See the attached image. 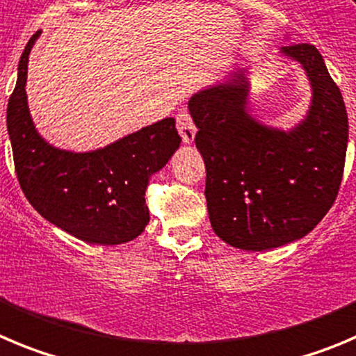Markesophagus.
I'll use <instances>...</instances> for the list:
<instances>
[{
	"mask_svg": "<svg viewBox=\"0 0 356 356\" xmlns=\"http://www.w3.org/2000/svg\"><path fill=\"white\" fill-rule=\"evenodd\" d=\"M175 119H177V131L182 137V142L184 144H193L195 135H197V126H195L191 115L186 111H181Z\"/></svg>",
	"mask_w": 356,
	"mask_h": 356,
	"instance_id": "1",
	"label": "esophagus"
}]
</instances>
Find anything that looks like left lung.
Here are the masks:
<instances>
[{"label": "left lung", "instance_id": "8db88e82", "mask_svg": "<svg viewBox=\"0 0 356 356\" xmlns=\"http://www.w3.org/2000/svg\"><path fill=\"white\" fill-rule=\"evenodd\" d=\"M279 54L298 63L311 86L307 112L291 128L249 112L248 68L232 70L188 102L212 230L245 251L281 248L313 230L337 197L346 159V107L318 49L298 43Z\"/></svg>", "mask_w": 356, "mask_h": 356}]
</instances>
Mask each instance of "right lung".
Returning <instances> with one entry per match:
<instances>
[{"label":"right lung","mask_w":356,"mask_h":356,"mask_svg":"<svg viewBox=\"0 0 356 356\" xmlns=\"http://www.w3.org/2000/svg\"><path fill=\"white\" fill-rule=\"evenodd\" d=\"M35 33L17 66L6 107V128L19 184L49 223L89 244L137 238L149 223L145 189L181 145L174 118L144 126L105 147L75 152L49 144L28 107L26 81Z\"/></svg>","instance_id":"right-lung-1"}]
</instances>
